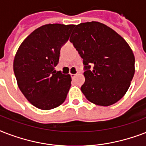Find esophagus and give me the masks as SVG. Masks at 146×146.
Instances as JSON below:
<instances>
[{
	"mask_svg": "<svg viewBox=\"0 0 146 146\" xmlns=\"http://www.w3.org/2000/svg\"><path fill=\"white\" fill-rule=\"evenodd\" d=\"M70 76H71V77H72V79H73V78H75L76 74H70Z\"/></svg>",
	"mask_w": 146,
	"mask_h": 146,
	"instance_id": "1",
	"label": "esophagus"
}]
</instances>
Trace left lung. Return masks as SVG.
<instances>
[{
	"instance_id": "8db88e82",
	"label": "left lung",
	"mask_w": 146,
	"mask_h": 146,
	"mask_svg": "<svg viewBox=\"0 0 146 146\" xmlns=\"http://www.w3.org/2000/svg\"><path fill=\"white\" fill-rule=\"evenodd\" d=\"M74 27L70 41L83 60L86 81L81 91L95 104H114L123 97L133 78V50L119 34L104 24L92 21Z\"/></svg>"
}]
</instances>
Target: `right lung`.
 Here are the masks:
<instances>
[{"label":"right lung","mask_w":146,"mask_h":146,"mask_svg":"<svg viewBox=\"0 0 146 146\" xmlns=\"http://www.w3.org/2000/svg\"><path fill=\"white\" fill-rule=\"evenodd\" d=\"M74 25L47 24L33 31L17 51L13 71L20 91L31 104L42 110L60 106L71 86V76L54 67L61 47Z\"/></svg>","instance_id":"obj_1"}]
</instances>
